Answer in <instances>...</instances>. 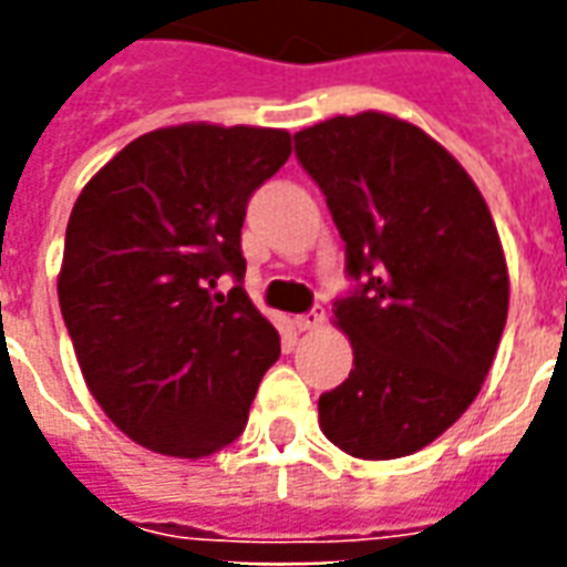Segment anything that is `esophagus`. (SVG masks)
Here are the masks:
<instances>
[{
	"label": "esophagus",
	"mask_w": 567,
	"mask_h": 567,
	"mask_svg": "<svg viewBox=\"0 0 567 567\" xmlns=\"http://www.w3.org/2000/svg\"><path fill=\"white\" fill-rule=\"evenodd\" d=\"M321 321H324V309L316 307V309H309V312H303V316H297L295 328L297 331H316Z\"/></svg>",
	"instance_id": "34e87169"
}]
</instances>
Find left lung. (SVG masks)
Segmentation results:
<instances>
[{"instance_id": "1", "label": "left lung", "mask_w": 567, "mask_h": 567, "mask_svg": "<svg viewBox=\"0 0 567 567\" xmlns=\"http://www.w3.org/2000/svg\"><path fill=\"white\" fill-rule=\"evenodd\" d=\"M355 282L333 303L355 368L319 425L355 458L413 455L474 404L498 352L511 279L486 199L425 130L382 112L295 133Z\"/></svg>"}]
</instances>
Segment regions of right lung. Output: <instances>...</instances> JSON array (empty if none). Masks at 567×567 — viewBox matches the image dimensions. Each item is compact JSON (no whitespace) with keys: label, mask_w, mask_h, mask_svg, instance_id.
<instances>
[{"label":"right lung","mask_w":567,"mask_h":567,"mask_svg":"<svg viewBox=\"0 0 567 567\" xmlns=\"http://www.w3.org/2000/svg\"><path fill=\"white\" fill-rule=\"evenodd\" d=\"M291 154L270 127L182 124L133 140L84 185L56 295L87 389L145 450L234 443L279 333L243 288L246 206ZM221 275L237 285L215 292Z\"/></svg>","instance_id":"1"}]
</instances>
